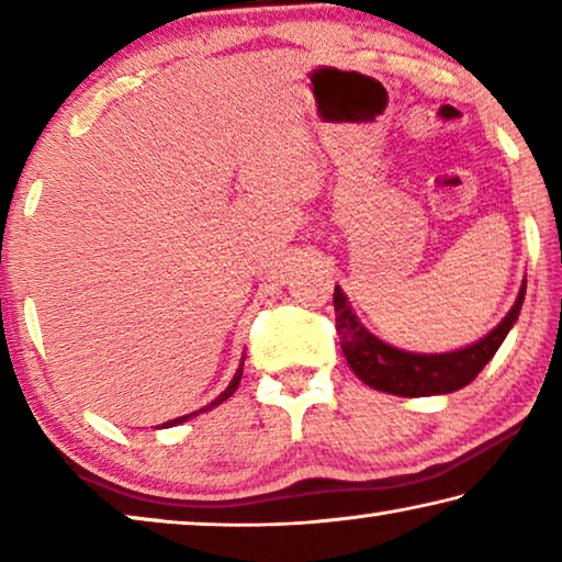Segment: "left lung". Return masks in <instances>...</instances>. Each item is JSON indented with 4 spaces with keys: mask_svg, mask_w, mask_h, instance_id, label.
I'll use <instances>...</instances> for the list:
<instances>
[{
    "mask_svg": "<svg viewBox=\"0 0 562 562\" xmlns=\"http://www.w3.org/2000/svg\"><path fill=\"white\" fill-rule=\"evenodd\" d=\"M526 297V282L518 292L506 319L475 345L449 351V355H412L384 345L372 331L359 325V319L347 304L345 292L335 288V319L337 335L351 372L361 382L379 389V392L396 396H431V394H451L456 389L471 384L483 367L496 355L503 339L516 325L518 312Z\"/></svg>",
    "mask_w": 562,
    "mask_h": 562,
    "instance_id": "1",
    "label": "left lung"
}]
</instances>
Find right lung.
<instances>
[{
	"instance_id": "add662e5",
	"label": "right lung",
	"mask_w": 562,
	"mask_h": 562,
	"mask_svg": "<svg viewBox=\"0 0 562 562\" xmlns=\"http://www.w3.org/2000/svg\"><path fill=\"white\" fill-rule=\"evenodd\" d=\"M240 379H243V361H240V369H237V372H235V376H233V382H231V386H227V389H225V392H223L221 396H217V398H215V402H213L211 406H205V408H201V412H207V408H213V406H217V404H223V402H225V398H231V396L235 394V389H237V384H240ZM190 416H198V414H188V416H180V418H173V422H168V424H164V426H166V429H168V426L183 424V422H186V418H190Z\"/></svg>"
}]
</instances>
